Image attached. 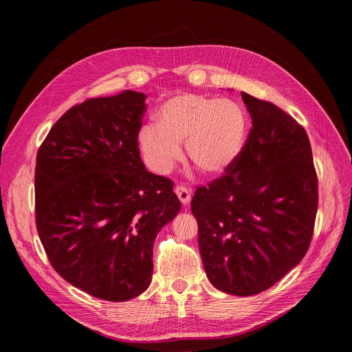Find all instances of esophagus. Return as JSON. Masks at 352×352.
<instances>
[{
    "label": "esophagus",
    "mask_w": 352,
    "mask_h": 352,
    "mask_svg": "<svg viewBox=\"0 0 352 352\" xmlns=\"http://www.w3.org/2000/svg\"><path fill=\"white\" fill-rule=\"evenodd\" d=\"M175 192H176V195H177V198L180 199V202H182L184 206H188L189 202H190V190L188 189V188H185L184 185H179V186H176L175 188Z\"/></svg>",
    "instance_id": "34e87169"
}]
</instances>
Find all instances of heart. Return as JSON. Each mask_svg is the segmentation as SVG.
I'll return each mask as SVG.
<instances>
[{
  "mask_svg": "<svg viewBox=\"0 0 352 352\" xmlns=\"http://www.w3.org/2000/svg\"><path fill=\"white\" fill-rule=\"evenodd\" d=\"M248 133V114L232 100L185 94L168 100L158 111V123L140 131V146L148 166L167 173L186 157L202 175L226 173L239 158Z\"/></svg>",
  "mask_w": 352,
  "mask_h": 352,
  "instance_id": "b5f03b06",
  "label": "heart"
}]
</instances>
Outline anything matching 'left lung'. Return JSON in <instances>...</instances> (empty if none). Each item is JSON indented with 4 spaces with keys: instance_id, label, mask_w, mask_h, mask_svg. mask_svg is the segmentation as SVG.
Returning <instances> with one entry per match:
<instances>
[{
    "instance_id": "left-lung-1",
    "label": "left lung",
    "mask_w": 352,
    "mask_h": 352,
    "mask_svg": "<svg viewBox=\"0 0 352 352\" xmlns=\"http://www.w3.org/2000/svg\"><path fill=\"white\" fill-rule=\"evenodd\" d=\"M252 127L228 172L190 202L204 270L219 291L250 296L300 264L317 212V175L301 124L242 92Z\"/></svg>"
}]
</instances>
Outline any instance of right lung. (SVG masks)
<instances>
[{"mask_svg":"<svg viewBox=\"0 0 352 352\" xmlns=\"http://www.w3.org/2000/svg\"><path fill=\"white\" fill-rule=\"evenodd\" d=\"M145 98L123 91L74 105L36 155V229L48 260L70 285L105 301L150 286L157 233L182 207L172 180L141 160Z\"/></svg>","mask_w":352,"mask_h":352,"instance_id":"1","label":"right lung"}]
</instances>
